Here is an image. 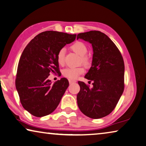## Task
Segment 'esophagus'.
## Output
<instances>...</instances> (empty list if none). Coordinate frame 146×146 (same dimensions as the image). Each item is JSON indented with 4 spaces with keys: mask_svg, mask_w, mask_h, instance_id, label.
<instances>
[{
    "mask_svg": "<svg viewBox=\"0 0 146 146\" xmlns=\"http://www.w3.org/2000/svg\"><path fill=\"white\" fill-rule=\"evenodd\" d=\"M76 82V80H71V79H69V84H73V83H75Z\"/></svg>",
    "mask_w": 146,
    "mask_h": 146,
    "instance_id": "obj_1",
    "label": "esophagus"
}]
</instances>
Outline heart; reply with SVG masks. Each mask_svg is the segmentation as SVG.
<instances>
[{"mask_svg":"<svg viewBox=\"0 0 146 146\" xmlns=\"http://www.w3.org/2000/svg\"><path fill=\"white\" fill-rule=\"evenodd\" d=\"M71 48L74 52L79 55L80 57V60L82 63L84 64L85 66H88L90 64L89 59L85 55L88 52V48L86 45L82 42H76L71 46ZM65 50L64 48H62L58 52L56 60L57 62L60 65H62L64 62L65 56ZM84 72V69L82 67H78V68H68L65 69L63 71V75L65 77L69 78V79H76L78 76L81 75Z\"/></svg>","mask_w":146,"mask_h":146,"instance_id":"b5f03b06","label":"heart"}]
</instances>
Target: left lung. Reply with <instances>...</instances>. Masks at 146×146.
<instances>
[{"mask_svg":"<svg viewBox=\"0 0 146 146\" xmlns=\"http://www.w3.org/2000/svg\"><path fill=\"white\" fill-rule=\"evenodd\" d=\"M77 39L91 43L94 52L92 66L84 77L93 81V87L78 82V106L90 118H101L112 112L123 92V59L114 42L100 31L80 33Z\"/></svg>","mask_w":146,"mask_h":146,"instance_id":"obj_1","label":"left lung"}]
</instances>
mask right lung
<instances>
[{
	"mask_svg": "<svg viewBox=\"0 0 146 146\" xmlns=\"http://www.w3.org/2000/svg\"><path fill=\"white\" fill-rule=\"evenodd\" d=\"M75 38L76 34L43 32L23 50L18 64L15 87L23 108L34 116L43 117L52 113L69 86L66 78L52 84L48 77L50 72H60L58 52Z\"/></svg>",
	"mask_w": 146,
	"mask_h": 146,
	"instance_id": "add662e5",
	"label": "right lung"
}]
</instances>
